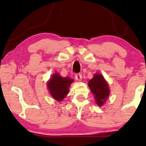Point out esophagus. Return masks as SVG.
<instances>
[{"label": "esophagus", "instance_id": "1", "mask_svg": "<svg viewBox=\"0 0 146 146\" xmlns=\"http://www.w3.org/2000/svg\"><path fill=\"white\" fill-rule=\"evenodd\" d=\"M75 79H76L78 81H81L82 79V74H80V73H77V74H75Z\"/></svg>", "mask_w": 146, "mask_h": 146}]
</instances>
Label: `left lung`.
Listing matches in <instances>:
<instances>
[{
  "label": "left lung",
  "instance_id": "1",
  "mask_svg": "<svg viewBox=\"0 0 146 146\" xmlns=\"http://www.w3.org/2000/svg\"><path fill=\"white\" fill-rule=\"evenodd\" d=\"M89 86L92 93L94 95L95 102L99 106H102L106 101L110 95L108 84L103 75L100 73H96L93 78L88 81Z\"/></svg>",
  "mask_w": 146,
  "mask_h": 146
}]
</instances>
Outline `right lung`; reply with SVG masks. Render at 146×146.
Returning a JSON list of instances; mask_svg holds the SVG:
<instances>
[{
	"label": "right lung",
	"instance_id": "right-lung-1",
	"mask_svg": "<svg viewBox=\"0 0 146 146\" xmlns=\"http://www.w3.org/2000/svg\"><path fill=\"white\" fill-rule=\"evenodd\" d=\"M73 82V79L68 77L63 78L58 73L53 74L47 82V87L52 98L58 102L62 101L68 95L69 87Z\"/></svg>",
	"mask_w": 146,
	"mask_h": 146
}]
</instances>
